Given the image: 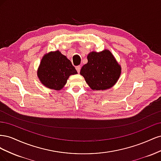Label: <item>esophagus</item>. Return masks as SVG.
<instances>
[{"instance_id":"obj_1","label":"esophagus","mask_w":161,"mask_h":161,"mask_svg":"<svg viewBox=\"0 0 161 161\" xmlns=\"http://www.w3.org/2000/svg\"><path fill=\"white\" fill-rule=\"evenodd\" d=\"M80 68H81L80 66H76V70H77L78 72H80Z\"/></svg>"}]
</instances>
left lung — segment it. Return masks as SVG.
<instances>
[{
	"label": "left lung",
	"instance_id": "1",
	"mask_svg": "<svg viewBox=\"0 0 161 161\" xmlns=\"http://www.w3.org/2000/svg\"><path fill=\"white\" fill-rule=\"evenodd\" d=\"M87 60L88 62L82 67L80 74L91 89H108L116 83L121 69L109 50L91 52L87 56Z\"/></svg>",
	"mask_w": 161,
	"mask_h": 161
}]
</instances>
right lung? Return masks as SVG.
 Segmentation results:
<instances>
[{
    "label": "right lung",
    "mask_w": 161,
    "mask_h": 161,
    "mask_svg": "<svg viewBox=\"0 0 161 161\" xmlns=\"http://www.w3.org/2000/svg\"><path fill=\"white\" fill-rule=\"evenodd\" d=\"M76 74L77 71L71 62L58 50L43 56L37 70L42 84L56 91L62 89L69 77Z\"/></svg>",
    "instance_id": "1"
}]
</instances>
